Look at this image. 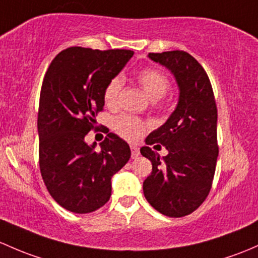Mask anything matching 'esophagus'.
Wrapping results in <instances>:
<instances>
[{"label": "esophagus", "mask_w": 258, "mask_h": 258, "mask_svg": "<svg viewBox=\"0 0 258 258\" xmlns=\"http://www.w3.org/2000/svg\"><path fill=\"white\" fill-rule=\"evenodd\" d=\"M140 156V150H138L137 146H131V157L132 159H137Z\"/></svg>", "instance_id": "obj_1"}]
</instances>
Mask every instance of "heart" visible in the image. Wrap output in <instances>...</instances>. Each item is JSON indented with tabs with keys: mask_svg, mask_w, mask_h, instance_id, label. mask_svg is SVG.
Listing matches in <instances>:
<instances>
[{
	"mask_svg": "<svg viewBox=\"0 0 258 258\" xmlns=\"http://www.w3.org/2000/svg\"><path fill=\"white\" fill-rule=\"evenodd\" d=\"M136 80L143 91L153 100L154 105H159L161 100L170 89V81L167 75L154 68H145L140 70L136 75ZM122 88H123V80L120 75L113 77L108 81L104 91V100L106 105L115 106L117 104ZM112 127L116 134L120 135L121 137L128 141H137L138 138L142 137L150 124L137 116L123 113L112 121Z\"/></svg>",
	"mask_w": 258,
	"mask_h": 258,
	"instance_id": "obj_1",
	"label": "heart"
}]
</instances>
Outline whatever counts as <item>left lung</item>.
Returning <instances> with one entry per match:
<instances>
[{"mask_svg":"<svg viewBox=\"0 0 258 258\" xmlns=\"http://www.w3.org/2000/svg\"><path fill=\"white\" fill-rule=\"evenodd\" d=\"M148 56L173 73L180 95L174 112L141 148V154L152 162L143 193L157 211L181 218L204 203L213 185L219 154L218 107L207 72L194 56L184 50ZM153 144L168 150L163 161L151 151Z\"/></svg>","mask_w":258,"mask_h":258,"instance_id":"8db88e82","label":"left lung"}]
</instances>
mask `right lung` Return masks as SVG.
Wrapping results in <instances>:
<instances>
[{"label":"right lung","instance_id":"1","mask_svg":"<svg viewBox=\"0 0 258 258\" xmlns=\"http://www.w3.org/2000/svg\"><path fill=\"white\" fill-rule=\"evenodd\" d=\"M132 55L127 49L72 47L51 60L44 75L38 110L40 174L51 198L72 213L106 204L111 178L131 157L130 146L112 132L100 151L84 138L97 128L107 83Z\"/></svg>","mask_w":258,"mask_h":258}]
</instances>
